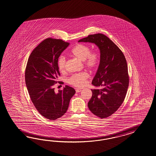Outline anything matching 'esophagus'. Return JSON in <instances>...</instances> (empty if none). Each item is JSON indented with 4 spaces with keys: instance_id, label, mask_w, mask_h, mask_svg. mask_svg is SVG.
<instances>
[{
    "instance_id": "obj_1",
    "label": "esophagus",
    "mask_w": 156,
    "mask_h": 156,
    "mask_svg": "<svg viewBox=\"0 0 156 156\" xmlns=\"http://www.w3.org/2000/svg\"><path fill=\"white\" fill-rule=\"evenodd\" d=\"M81 90H82V89L80 88H76V93L80 92L81 91Z\"/></svg>"
}]
</instances>
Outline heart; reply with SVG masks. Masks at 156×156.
Wrapping results in <instances>:
<instances>
[{
	"instance_id": "1",
	"label": "heart",
	"mask_w": 156,
	"mask_h": 156,
	"mask_svg": "<svg viewBox=\"0 0 156 156\" xmlns=\"http://www.w3.org/2000/svg\"><path fill=\"white\" fill-rule=\"evenodd\" d=\"M70 54L73 57L83 61L84 65L91 70L97 68L100 62V55L99 52L96 51H91L90 47L84 44H76L71 50ZM57 65L60 72H65L66 60L64 56L61 55L58 57ZM88 76V74L86 72L76 73L69 78L68 82L75 87H82L86 83Z\"/></svg>"
}]
</instances>
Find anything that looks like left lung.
Listing matches in <instances>:
<instances>
[{"label":"left lung","mask_w":156,"mask_h":156,"mask_svg":"<svg viewBox=\"0 0 156 156\" xmlns=\"http://www.w3.org/2000/svg\"><path fill=\"white\" fill-rule=\"evenodd\" d=\"M78 42L95 43L100 51V62L92 84L103 88L91 90L88 106L95 115L107 118L118 110L127 94L129 76L125 57L114 42L101 33L89 35Z\"/></svg>","instance_id":"obj_1"}]
</instances>
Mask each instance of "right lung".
<instances>
[{
	"mask_svg": "<svg viewBox=\"0 0 156 156\" xmlns=\"http://www.w3.org/2000/svg\"><path fill=\"white\" fill-rule=\"evenodd\" d=\"M69 44L61 39L47 38L32 51L27 62L25 82L31 100L38 112L50 120L60 118L66 112L76 93L68 86L57 93L53 88L60 76L58 58Z\"/></svg>",
	"mask_w": 156,
	"mask_h": 156,
	"instance_id": "add662e5",
	"label": "right lung"
}]
</instances>
